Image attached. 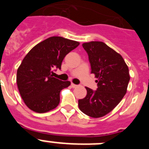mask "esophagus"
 I'll return each instance as SVG.
<instances>
[{
  "mask_svg": "<svg viewBox=\"0 0 149 149\" xmlns=\"http://www.w3.org/2000/svg\"><path fill=\"white\" fill-rule=\"evenodd\" d=\"M71 86H72V88L77 87V85H76V84H71Z\"/></svg>",
  "mask_w": 149,
  "mask_h": 149,
  "instance_id": "1",
  "label": "esophagus"
}]
</instances>
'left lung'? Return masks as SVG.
I'll return each instance as SVG.
<instances>
[{
  "label": "left lung",
  "instance_id": "left-lung-1",
  "mask_svg": "<svg viewBox=\"0 0 149 149\" xmlns=\"http://www.w3.org/2000/svg\"><path fill=\"white\" fill-rule=\"evenodd\" d=\"M98 83L97 90L86 87L87 94L78 100L79 109L93 118L109 113L122 101L130 81L128 67L119 54L102 42L84 43Z\"/></svg>",
  "mask_w": 149,
  "mask_h": 149
}]
</instances>
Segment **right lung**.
<instances>
[{
  "label": "right lung",
  "instance_id": "obj_1",
  "mask_svg": "<svg viewBox=\"0 0 149 149\" xmlns=\"http://www.w3.org/2000/svg\"><path fill=\"white\" fill-rule=\"evenodd\" d=\"M80 43L61 36H52L34 46L17 70L18 90L25 104L39 113L56 108L60 91L70 81L53 77L54 71L61 68L63 59Z\"/></svg>",
  "mask_w": 149,
  "mask_h": 149
}]
</instances>
